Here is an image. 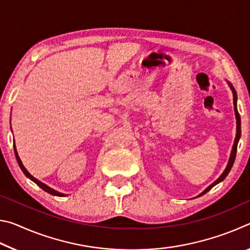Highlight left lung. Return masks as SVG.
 Listing matches in <instances>:
<instances>
[{
    "label": "left lung",
    "instance_id": "obj_1",
    "mask_svg": "<svg viewBox=\"0 0 250 250\" xmlns=\"http://www.w3.org/2000/svg\"><path fill=\"white\" fill-rule=\"evenodd\" d=\"M226 82H227V80H226ZM227 83H228V86H229L230 90L232 92V97H234V110H235V117H236V137H235V141H234V145H232L229 160H228V163H227V166L225 167V170H224V172L222 173L221 176H219L216 181L213 182V183H211L209 186H207V188L204 189V191H203L201 194H198L196 197L204 195V194L208 192L211 188H214L215 185H217L218 183H221L222 181L225 180V177L228 175V173H229L230 168L232 167V164H234V162H235L237 145H238V141H239V139H240V134H242V130H240V116H239V113H238V110H237V92L235 90V88L232 87V84L229 82H227Z\"/></svg>",
    "mask_w": 250,
    "mask_h": 250
}]
</instances>
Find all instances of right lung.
Segmentation results:
<instances>
[{
    "label": "right lung",
    "instance_id": "obj_1",
    "mask_svg": "<svg viewBox=\"0 0 250 250\" xmlns=\"http://www.w3.org/2000/svg\"><path fill=\"white\" fill-rule=\"evenodd\" d=\"M14 152H15L16 160H18V163H19V166H20V167H21V170L23 171L24 174L26 175L29 180L33 181L34 183H36L37 185L40 186V188H41L42 189H44L45 192H47V193H49V194H52V195H55V196H65V195H66V194H62V193H61V192H58V191H56V189H54V188H49L48 185H46L45 183H43V182H41L40 180H37L36 177H34V176L31 174V173H29V172L26 170V168H25V167L23 166V163H22V161H21L20 156H19L18 150H16L15 142H14Z\"/></svg>",
    "mask_w": 250,
    "mask_h": 250
}]
</instances>
